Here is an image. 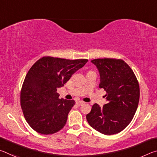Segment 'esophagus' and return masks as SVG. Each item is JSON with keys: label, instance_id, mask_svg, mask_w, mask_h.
I'll return each mask as SVG.
<instances>
[{"label": "esophagus", "instance_id": "1", "mask_svg": "<svg viewBox=\"0 0 157 157\" xmlns=\"http://www.w3.org/2000/svg\"><path fill=\"white\" fill-rule=\"evenodd\" d=\"M84 103V102H83V101H81V100H78L76 102L77 105H78V106H80L82 105H83Z\"/></svg>", "mask_w": 157, "mask_h": 157}]
</instances>
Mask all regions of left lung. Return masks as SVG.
<instances>
[{
  "label": "left lung",
  "instance_id": "obj_1",
  "mask_svg": "<svg viewBox=\"0 0 157 157\" xmlns=\"http://www.w3.org/2000/svg\"><path fill=\"white\" fill-rule=\"evenodd\" d=\"M100 74V88L104 89L107 104L92 106L86 120L93 128L105 135L121 132L130 123L138 108L140 89L131 68L122 59L91 61Z\"/></svg>",
  "mask_w": 157,
  "mask_h": 157
}]
</instances>
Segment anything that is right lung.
I'll return each instance as SVG.
<instances>
[{
  "instance_id": "add662e5",
  "label": "right lung",
  "mask_w": 157,
  "mask_h": 157,
  "mask_svg": "<svg viewBox=\"0 0 157 157\" xmlns=\"http://www.w3.org/2000/svg\"><path fill=\"white\" fill-rule=\"evenodd\" d=\"M87 59L44 57L34 63L23 82L21 106L26 121L39 134H52L66 123L75 100L59 99L57 91Z\"/></svg>"
}]
</instances>
